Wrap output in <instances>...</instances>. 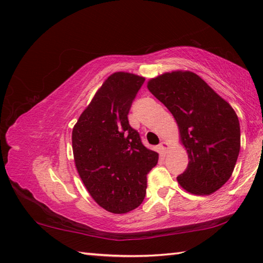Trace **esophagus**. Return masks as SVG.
I'll use <instances>...</instances> for the list:
<instances>
[{
  "label": "esophagus",
  "instance_id": "1",
  "mask_svg": "<svg viewBox=\"0 0 263 263\" xmlns=\"http://www.w3.org/2000/svg\"><path fill=\"white\" fill-rule=\"evenodd\" d=\"M158 148H159V150H160V153H161V154H166L167 149H168V144H167V142H165V141H161V142L159 143Z\"/></svg>",
  "mask_w": 263,
  "mask_h": 263
}]
</instances>
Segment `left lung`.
<instances>
[{
	"label": "left lung",
	"instance_id": "8db88e82",
	"mask_svg": "<svg viewBox=\"0 0 263 263\" xmlns=\"http://www.w3.org/2000/svg\"><path fill=\"white\" fill-rule=\"evenodd\" d=\"M148 89L174 116L187 150L177 176L193 194H211L230 180L241 148L238 117L232 106L193 72L175 71L148 82Z\"/></svg>",
	"mask_w": 263,
	"mask_h": 263
}]
</instances>
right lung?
<instances>
[{
    "label": "right lung",
    "instance_id": "right-lung-1",
    "mask_svg": "<svg viewBox=\"0 0 263 263\" xmlns=\"http://www.w3.org/2000/svg\"><path fill=\"white\" fill-rule=\"evenodd\" d=\"M144 78L109 76L72 131L78 173L96 202L113 214L136 209L146 197L147 174L158 163L128 123V111Z\"/></svg>",
    "mask_w": 263,
    "mask_h": 263
}]
</instances>
